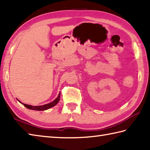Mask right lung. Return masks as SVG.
<instances>
[{"label":"right lung","mask_w":150,"mask_h":150,"mask_svg":"<svg viewBox=\"0 0 150 150\" xmlns=\"http://www.w3.org/2000/svg\"><path fill=\"white\" fill-rule=\"evenodd\" d=\"M60 98V93H59V94H58L57 98H56L53 101L49 103H48V104L41 105V106H32V105H29L24 104V103H21V101H19V100L18 101L24 105L25 107L28 108V109L34 110H38V111H42V110H47V109H49V108L55 106V105L58 103V101H59Z\"/></svg>","instance_id":"right-lung-1"}]
</instances>
